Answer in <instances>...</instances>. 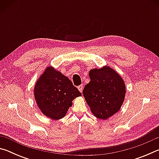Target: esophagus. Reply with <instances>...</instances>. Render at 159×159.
I'll list each match as a JSON object with an SVG mask.
<instances>
[{"label":"esophagus","mask_w":159,"mask_h":159,"mask_svg":"<svg viewBox=\"0 0 159 159\" xmlns=\"http://www.w3.org/2000/svg\"><path fill=\"white\" fill-rule=\"evenodd\" d=\"M78 89H79V90L80 91V93L83 92V85H80L79 86H78Z\"/></svg>","instance_id":"obj_1"}]
</instances>
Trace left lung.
I'll use <instances>...</instances> for the list:
<instances>
[{"label":"left lung","mask_w":159,"mask_h":159,"mask_svg":"<svg viewBox=\"0 0 159 159\" xmlns=\"http://www.w3.org/2000/svg\"><path fill=\"white\" fill-rule=\"evenodd\" d=\"M90 82L83 90L86 103L96 118L107 120L119 111L125 97L123 78L109 66L91 69Z\"/></svg>","instance_id":"left-lung-1"}]
</instances>
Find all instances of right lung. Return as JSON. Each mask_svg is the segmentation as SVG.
<instances>
[{"label": "right lung", "mask_w": 159, "mask_h": 159, "mask_svg": "<svg viewBox=\"0 0 159 159\" xmlns=\"http://www.w3.org/2000/svg\"><path fill=\"white\" fill-rule=\"evenodd\" d=\"M35 101L45 116L60 120L65 116L74 99L81 96L69 78L52 66H48L34 88Z\"/></svg>", "instance_id": "right-lung-1"}]
</instances>
